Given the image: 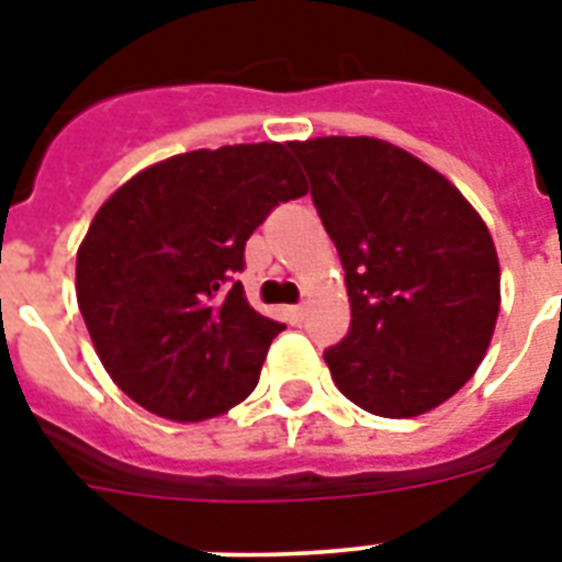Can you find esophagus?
Masks as SVG:
<instances>
[{"label": "esophagus", "mask_w": 562, "mask_h": 562, "mask_svg": "<svg viewBox=\"0 0 562 562\" xmlns=\"http://www.w3.org/2000/svg\"><path fill=\"white\" fill-rule=\"evenodd\" d=\"M289 317L294 324H300V321L306 317V306H289Z\"/></svg>", "instance_id": "esophagus-1"}]
</instances>
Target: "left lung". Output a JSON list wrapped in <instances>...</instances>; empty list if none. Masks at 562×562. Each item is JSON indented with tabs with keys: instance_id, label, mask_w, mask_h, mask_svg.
Returning a JSON list of instances; mask_svg holds the SVG:
<instances>
[{
	"instance_id": "left-lung-1",
	"label": "left lung",
	"mask_w": 562,
	"mask_h": 562,
	"mask_svg": "<svg viewBox=\"0 0 562 562\" xmlns=\"http://www.w3.org/2000/svg\"><path fill=\"white\" fill-rule=\"evenodd\" d=\"M291 151L350 297V333L324 352L333 382L375 417L443 405L487 356L502 306L484 218L440 171L375 136H317Z\"/></svg>"
}]
</instances>
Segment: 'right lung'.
<instances>
[{"label": "right lung", "mask_w": 562, "mask_h": 562, "mask_svg": "<svg viewBox=\"0 0 562 562\" xmlns=\"http://www.w3.org/2000/svg\"><path fill=\"white\" fill-rule=\"evenodd\" d=\"M306 192L291 143H250L175 154L101 203L75 294L101 364L136 405L201 423L254 393L285 326L229 280L265 215Z\"/></svg>", "instance_id": "add662e5"}]
</instances>
